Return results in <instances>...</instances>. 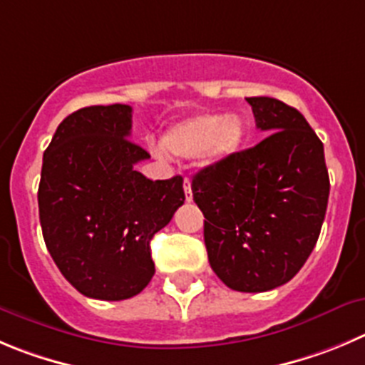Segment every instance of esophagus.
I'll use <instances>...</instances> for the list:
<instances>
[{"label": "esophagus", "instance_id": "obj_1", "mask_svg": "<svg viewBox=\"0 0 365 365\" xmlns=\"http://www.w3.org/2000/svg\"><path fill=\"white\" fill-rule=\"evenodd\" d=\"M183 190H185V200L187 202H192V190H190V180H183Z\"/></svg>", "mask_w": 365, "mask_h": 365}]
</instances>
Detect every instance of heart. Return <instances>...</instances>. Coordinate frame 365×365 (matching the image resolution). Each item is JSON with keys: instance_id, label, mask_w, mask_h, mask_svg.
Returning <instances> with one entry per match:
<instances>
[{"instance_id": "b5f03b06", "label": "heart", "mask_w": 365, "mask_h": 365, "mask_svg": "<svg viewBox=\"0 0 365 365\" xmlns=\"http://www.w3.org/2000/svg\"><path fill=\"white\" fill-rule=\"evenodd\" d=\"M245 136L247 124L237 115H196L173 125L163 135V148L180 158L220 162L240 151Z\"/></svg>"}]
</instances>
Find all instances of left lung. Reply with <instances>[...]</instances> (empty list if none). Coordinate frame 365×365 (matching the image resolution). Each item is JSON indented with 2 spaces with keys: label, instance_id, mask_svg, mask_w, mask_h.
I'll return each mask as SVG.
<instances>
[{
  "label": "left lung",
  "instance_id": "8db88e82",
  "mask_svg": "<svg viewBox=\"0 0 365 365\" xmlns=\"http://www.w3.org/2000/svg\"><path fill=\"white\" fill-rule=\"evenodd\" d=\"M247 102L267 136L200 171L190 187L214 274L232 290L257 294L290 281L309 257L329 176L324 145L295 108L272 97Z\"/></svg>",
  "mask_w": 365,
  "mask_h": 365
}]
</instances>
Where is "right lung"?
Returning a JSON list of instances; mask_svg holds the SVG:
<instances>
[{
	"mask_svg": "<svg viewBox=\"0 0 365 365\" xmlns=\"http://www.w3.org/2000/svg\"><path fill=\"white\" fill-rule=\"evenodd\" d=\"M131 106L68 115L43 155V237L75 290L101 301L140 294L155 275L151 240L185 202L183 178H145L149 153L129 138Z\"/></svg>",
	"mask_w": 365,
	"mask_h": 365,
	"instance_id": "add662e5",
	"label": "right lung"
}]
</instances>
